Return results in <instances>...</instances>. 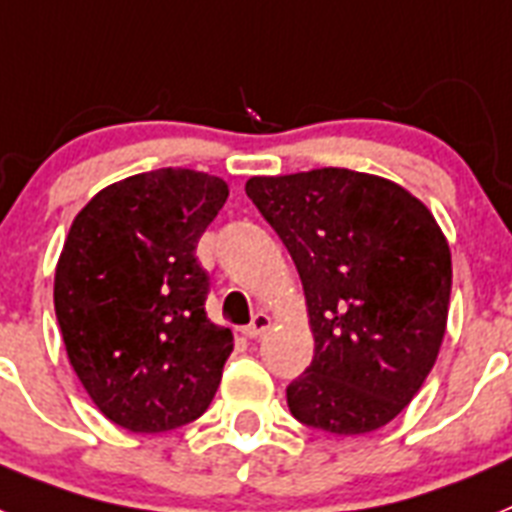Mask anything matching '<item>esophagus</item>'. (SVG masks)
Listing matches in <instances>:
<instances>
[{
  "label": "esophagus",
  "mask_w": 512,
  "mask_h": 512,
  "mask_svg": "<svg viewBox=\"0 0 512 512\" xmlns=\"http://www.w3.org/2000/svg\"><path fill=\"white\" fill-rule=\"evenodd\" d=\"M268 328H270V317L265 315V312H257V315L252 317V322H249V325H244L242 333L247 338H257V336H263Z\"/></svg>",
  "instance_id": "1"
}]
</instances>
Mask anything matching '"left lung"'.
Here are the masks:
<instances>
[{"label":"left lung","instance_id":"obj_1","mask_svg":"<svg viewBox=\"0 0 512 512\" xmlns=\"http://www.w3.org/2000/svg\"><path fill=\"white\" fill-rule=\"evenodd\" d=\"M247 197L289 249L315 359L286 401L307 427L364 435L419 393L448 322L450 249L432 213L380 176H252Z\"/></svg>","mask_w":512,"mask_h":512}]
</instances>
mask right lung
Returning a JSON list of instances; mask_svg holds the SVG:
<instances>
[{
    "label": "right lung",
    "mask_w": 512,
    "mask_h": 512,
    "mask_svg": "<svg viewBox=\"0 0 512 512\" xmlns=\"http://www.w3.org/2000/svg\"><path fill=\"white\" fill-rule=\"evenodd\" d=\"M229 197L218 176L158 169L111 184L64 242L54 309L72 369L101 414L130 432L203 416L234 351L205 315L197 242Z\"/></svg>",
    "instance_id": "add662e5"
}]
</instances>
